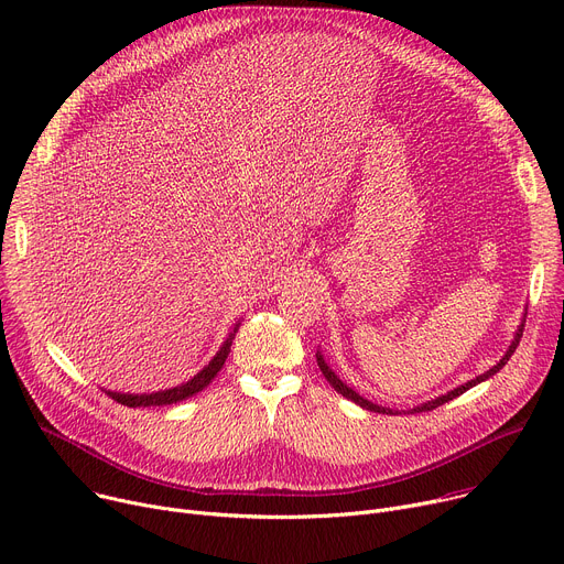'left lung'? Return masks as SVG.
<instances>
[{"label": "left lung", "mask_w": 564, "mask_h": 564, "mask_svg": "<svg viewBox=\"0 0 564 564\" xmlns=\"http://www.w3.org/2000/svg\"><path fill=\"white\" fill-rule=\"evenodd\" d=\"M524 322H527V313H524V319H522V324L518 326V330H516V337H513V341H510V346H508V350L503 352V357L501 360L492 367V369H488L486 373H481V376H477L475 380H468L466 384H458L456 389H452V391H447L445 395H438V398H434V400H427V402H423V404H416V406H412L409 409L406 414H419V412H432V409H436V406H441V404H445L447 400H452V398H456V395H460V393H466L468 389H473V387H477L479 382H484V380H488V378H492L499 369H503L506 367V362L510 360V355L516 352V348H518V344H520V337H522V333H524ZM317 365H319V369H322V373H324V378L330 382V387L337 391V393H341L344 398H348V400H352L355 404H360L362 409H369V412H376V414H400L398 409H389V406H382V404H376V402H371V400H367V398H362L360 393L357 391H352L346 382H341L339 380V376H335V371L326 365V360H324V355L317 350Z\"/></svg>", "instance_id": "obj_1"}]
</instances>
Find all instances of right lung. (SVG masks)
Here are the masks:
<instances>
[{
  "label": "right lung",
  "mask_w": 564,
  "mask_h": 564,
  "mask_svg": "<svg viewBox=\"0 0 564 564\" xmlns=\"http://www.w3.org/2000/svg\"><path fill=\"white\" fill-rule=\"evenodd\" d=\"M238 326H234V330L227 335V339L223 341L220 350L212 357V362L204 367L197 376H193L188 382L184 384H177L173 389H164V391H152V393H121V391H106L108 395H112L117 402L126 404V406H164V404H175L180 400H186L191 395H195L197 391H202L204 387H207L216 376L218 371L225 367L227 362V355L231 350V341L238 333Z\"/></svg>",
  "instance_id": "right-lung-1"
}]
</instances>
